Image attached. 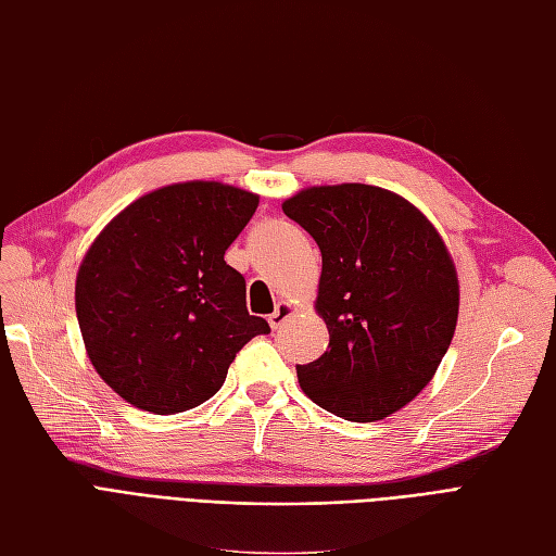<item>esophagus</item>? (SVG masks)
Here are the masks:
<instances>
[{
  "label": "esophagus",
  "instance_id": "34e87169",
  "mask_svg": "<svg viewBox=\"0 0 556 556\" xmlns=\"http://www.w3.org/2000/svg\"><path fill=\"white\" fill-rule=\"evenodd\" d=\"M295 312H298V309L293 307L291 302H283V300H281V302L277 304V307H275V312H273L270 316H267V320H270V328H273V330L281 328V326L286 324V320H289Z\"/></svg>",
  "mask_w": 556,
  "mask_h": 556
}]
</instances>
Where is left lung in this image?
<instances>
[{
    "mask_svg": "<svg viewBox=\"0 0 556 556\" xmlns=\"http://www.w3.org/2000/svg\"><path fill=\"white\" fill-rule=\"evenodd\" d=\"M281 210L324 256L316 312L330 344L318 361L298 365V383L339 418L383 420L416 400L453 342V256L414 203L381 187H309Z\"/></svg>",
    "mask_w": 556,
    "mask_h": 556,
    "instance_id": "1",
    "label": "left lung"
}]
</instances>
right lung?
Listing matches in <instances>:
<instances>
[{"mask_svg":"<svg viewBox=\"0 0 556 556\" xmlns=\"http://www.w3.org/2000/svg\"><path fill=\"white\" fill-rule=\"evenodd\" d=\"M256 207L252 191L177 182L140 195L89 244L78 326L89 363L124 402L156 416L199 406L249 339L270 332L224 261Z\"/></svg>","mask_w":556,"mask_h":556,"instance_id":"right-lung-1","label":"right lung"}]
</instances>
